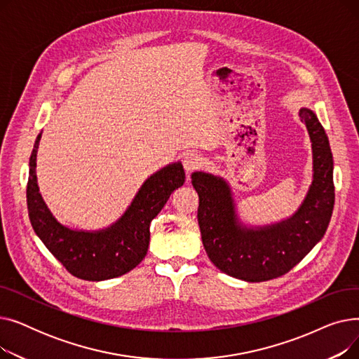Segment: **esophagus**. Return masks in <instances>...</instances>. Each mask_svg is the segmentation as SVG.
Here are the masks:
<instances>
[{"instance_id": "esophagus-1", "label": "esophagus", "mask_w": 359, "mask_h": 359, "mask_svg": "<svg viewBox=\"0 0 359 359\" xmlns=\"http://www.w3.org/2000/svg\"><path fill=\"white\" fill-rule=\"evenodd\" d=\"M182 163H183V167H184V170H186V173H191V172H194L195 168L201 167V164H202V156L198 154L196 151H189V153L183 154Z\"/></svg>"}]
</instances>
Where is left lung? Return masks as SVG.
<instances>
[{
    "mask_svg": "<svg viewBox=\"0 0 359 359\" xmlns=\"http://www.w3.org/2000/svg\"><path fill=\"white\" fill-rule=\"evenodd\" d=\"M313 149V182L299 208L275 224L249 227L237 215L231 187L219 176L192 173L199 195L198 222L206 255L233 278L262 282L290 272L323 238L334 205L333 156L316 113L299 109Z\"/></svg>",
    "mask_w": 359,
    "mask_h": 359,
    "instance_id": "left-lung-1",
    "label": "left lung"
}]
</instances>
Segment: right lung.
<instances>
[{
	"label": "right lung",
	"mask_w": 359,
	"mask_h": 359,
	"mask_svg": "<svg viewBox=\"0 0 359 359\" xmlns=\"http://www.w3.org/2000/svg\"><path fill=\"white\" fill-rule=\"evenodd\" d=\"M41 138L42 132L30 156L26 192L36 236L71 275L80 279L104 280L134 269L147 255L151 221L163 210L170 195L184 183L182 163H172L151 175L123 215L110 227L97 231L72 230L53 217L39 192L36 156Z\"/></svg>",
	"instance_id": "right-lung-1"
}]
</instances>
